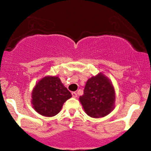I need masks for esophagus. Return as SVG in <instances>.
<instances>
[{"label": "esophagus", "mask_w": 151, "mask_h": 151, "mask_svg": "<svg viewBox=\"0 0 151 151\" xmlns=\"http://www.w3.org/2000/svg\"><path fill=\"white\" fill-rule=\"evenodd\" d=\"M71 94H72V96L74 97V98H77V93L76 92H72Z\"/></svg>", "instance_id": "1"}]
</instances>
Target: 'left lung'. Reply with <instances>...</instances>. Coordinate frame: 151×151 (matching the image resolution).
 <instances>
[{
  "label": "left lung",
  "instance_id": "1",
  "mask_svg": "<svg viewBox=\"0 0 151 151\" xmlns=\"http://www.w3.org/2000/svg\"><path fill=\"white\" fill-rule=\"evenodd\" d=\"M115 101L113 85L102 73L88 79L84 94L80 97L85 112L94 118H102L110 113L115 107Z\"/></svg>",
  "mask_w": 151,
  "mask_h": 151
}]
</instances>
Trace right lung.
<instances>
[{"mask_svg":"<svg viewBox=\"0 0 151 151\" xmlns=\"http://www.w3.org/2000/svg\"><path fill=\"white\" fill-rule=\"evenodd\" d=\"M71 96L58 77L47 76L36 84L32 92L31 103L38 113L52 117L60 112L65 101Z\"/></svg>","mask_w":151,"mask_h":151,"instance_id":"1","label":"right lung"}]
</instances>
